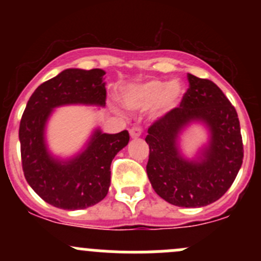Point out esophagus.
<instances>
[{
	"label": "esophagus",
	"instance_id": "1",
	"mask_svg": "<svg viewBox=\"0 0 261 261\" xmlns=\"http://www.w3.org/2000/svg\"><path fill=\"white\" fill-rule=\"evenodd\" d=\"M141 133H143V130H141L140 127H133L130 130V136L131 138L136 139L139 138V136H141Z\"/></svg>",
	"mask_w": 261,
	"mask_h": 261
}]
</instances>
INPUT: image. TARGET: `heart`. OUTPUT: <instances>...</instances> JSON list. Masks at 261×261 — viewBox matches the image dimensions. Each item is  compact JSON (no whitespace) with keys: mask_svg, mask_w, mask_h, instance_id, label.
<instances>
[{"mask_svg":"<svg viewBox=\"0 0 261 261\" xmlns=\"http://www.w3.org/2000/svg\"><path fill=\"white\" fill-rule=\"evenodd\" d=\"M183 94L184 87L179 81L150 80L126 87L121 93V101L131 110L146 109L155 105V112L160 115L175 109Z\"/></svg>","mask_w":261,"mask_h":261,"instance_id":"heart-1","label":"heart"}]
</instances>
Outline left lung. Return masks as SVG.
Returning <instances> with one entry per match:
<instances>
[{
	"instance_id": "8db88e82",
	"label": "left lung",
	"mask_w": 261,
	"mask_h": 261,
	"mask_svg": "<svg viewBox=\"0 0 261 261\" xmlns=\"http://www.w3.org/2000/svg\"><path fill=\"white\" fill-rule=\"evenodd\" d=\"M189 88L180 105L158 117L147 128L146 173L154 191L179 207H202L220 199L232 186L244 159L238 112L212 81L187 74ZM192 119L212 128L210 146L201 162H188L177 152V134Z\"/></svg>"
}]
</instances>
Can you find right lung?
Segmentation results:
<instances>
[{"label":"right lung","instance_id":"1","mask_svg":"<svg viewBox=\"0 0 261 261\" xmlns=\"http://www.w3.org/2000/svg\"><path fill=\"white\" fill-rule=\"evenodd\" d=\"M102 69H67L35 89L20 121L21 164L23 175L40 198L62 210H83L106 197L111 163L127 145L126 130L102 134L97 130L88 147L75 159L59 163L48 154L44 126L54 107L69 103L106 105Z\"/></svg>","mask_w":261,"mask_h":261}]
</instances>
